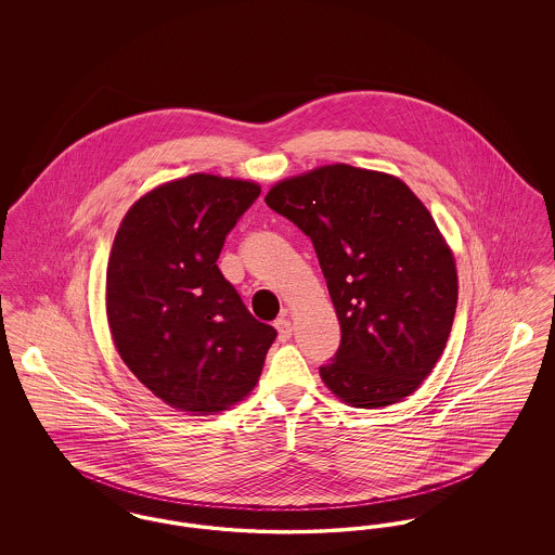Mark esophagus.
Listing matches in <instances>:
<instances>
[{
	"instance_id": "esophagus-1",
	"label": "esophagus",
	"mask_w": 555,
	"mask_h": 555,
	"mask_svg": "<svg viewBox=\"0 0 555 555\" xmlns=\"http://www.w3.org/2000/svg\"><path fill=\"white\" fill-rule=\"evenodd\" d=\"M274 326H276V331H279V339L281 341H287L291 337V322L287 318H279L276 322H274Z\"/></svg>"
}]
</instances>
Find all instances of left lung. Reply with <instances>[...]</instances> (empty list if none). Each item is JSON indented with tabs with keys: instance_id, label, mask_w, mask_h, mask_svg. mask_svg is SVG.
I'll use <instances>...</instances> for the list:
<instances>
[{
	"instance_id": "obj_1",
	"label": "left lung",
	"mask_w": 555,
	"mask_h": 555,
	"mask_svg": "<svg viewBox=\"0 0 555 555\" xmlns=\"http://www.w3.org/2000/svg\"><path fill=\"white\" fill-rule=\"evenodd\" d=\"M266 204L314 243L341 324L324 385L353 408L414 393L457 304L453 256L423 202L391 175L333 164L281 181Z\"/></svg>"
}]
</instances>
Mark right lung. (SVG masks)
Wrapping results in <instances>:
<instances>
[{"mask_svg":"<svg viewBox=\"0 0 555 555\" xmlns=\"http://www.w3.org/2000/svg\"><path fill=\"white\" fill-rule=\"evenodd\" d=\"M260 186L191 175L143 195L120 222L106 274L112 339L164 403L211 414L247 396L276 331L249 314L216 264Z\"/></svg>","mask_w":555,"mask_h":555,"instance_id":"add662e5","label":"right lung"}]
</instances>
